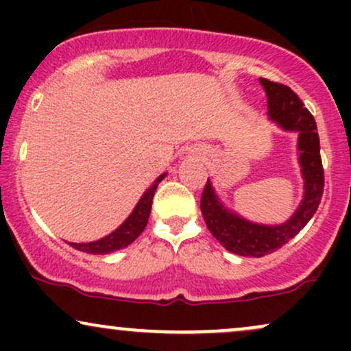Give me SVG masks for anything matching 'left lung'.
I'll list each match as a JSON object with an SVG mask.
<instances>
[{
  "mask_svg": "<svg viewBox=\"0 0 351 351\" xmlns=\"http://www.w3.org/2000/svg\"><path fill=\"white\" fill-rule=\"evenodd\" d=\"M259 82L267 95L269 120L279 125L282 130L299 134L297 153H299L300 173L304 178V196L299 208L285 223L269 226V224L252 223L224 206L208 178L201 196V213L204 223L209 232L223 244V247L244 257H263L287 244L312 219L324 195L320 140L312 114L291 87L263 77L259 79Z\"/></svg>",
  "mask_w": 351,
  "mask_h": 351,
  "instance_id": "left-lung-1",
  "label": "left lung"
}]
</instances>
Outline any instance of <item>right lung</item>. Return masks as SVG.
I'll list each match as a JSON object with an SVG mask.
<instances>
[{"label": "right lung", "instance_id": "1", "mask_svg": "<svg viewBox=\"0 0 351 351\" xmlns=\"http://www.w3.org/2000/svg\"><path fill=\"white\" fill-rule=\"evenodd\" d=\"M167 173H162L150 188H147V191L143 193L142 198L138 199L134 211L130 213V216L120 224L115 231H112L110 234L102 237L99 241H92V243H69L72 247L77 249V251L87 252V254H110L114 251H119V249L127 247L143 232L145 226L148 223V217H150L152 213V201L153 195H155L156 186L162 181Z\"/></svg>", "mask_w": 351, "mask_h": 351}]
</instances>
